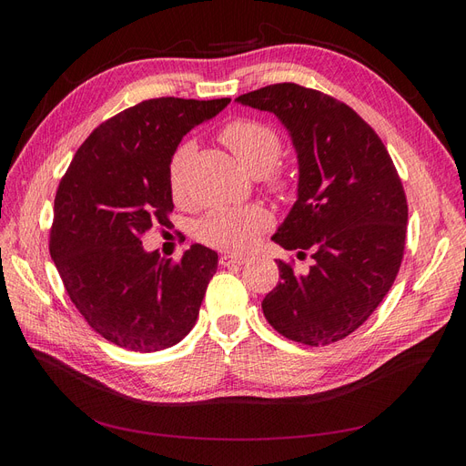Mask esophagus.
<instances>
[{"instance_id":"34e87169","label":"esophagus","mask_w":466,"mask_h":466,"mask_svg":"<svg viewBox=\"0 0 466 466\" xmlns=\"http://www.w3.org/2000/svg\"><path fill=\"white\" fill-rule=\"evenodd\" d=\"M245 262H248L247 257H243V255H233V252H228V255H221V257H219V264H221V266H241V264H245Z\"/></svg>"}]
</instances>
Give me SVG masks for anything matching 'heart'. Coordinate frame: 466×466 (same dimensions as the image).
Instances as JSON below:
<instances>
[{
  "label": "heart",
  "mask_w": 466,
  "mask_h": 466,
  "mask_svg": "<svg viewBox=\"0 0 466 466\" xmlns=\"http://www.w3.org/2000/svg\"><path fill=\"white\" fill-rule=\"evenodd\" d=\"M219 137L250 175H264L274 188L286 187L284 177L272 171L281 153L279 136L272 126L258 120H235L225 126ZM192 151L194 146L190 142H182L168 163V185L175 198H182L185 194V167ZM270 225L272 214L262 206L218 208L198 223V237L216 248L245 250L255 245L260 233Z\"/></svg>",
  "instance_id": "b5f03b06"
}]
</instances>
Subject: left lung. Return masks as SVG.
Masks as SVG:
<instances>
[{"label":"left lung","instance_id":"8db88e82","mask_svg":"<svg viewBox=\"0 0 466 466\" xmlns=\"http://www.w3.org/2000/svg\"><path fill=\"white\" fill-rule=\"evenodd\" d=\"M288 130L298 155V200L272 241L311 252L295 272L276 260L279 284L266 295V320L289 340L327 346L360 329L399 274L408 206L387 147L358 112L295 83L237 96Z\"/></svg>","mask_w":466,"mask_h":466}]
</instances>
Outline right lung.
<instances>
[{
  "mask_svg": "<svg viewBox=\"0 0 466 466\" xmlns=\"http://www.w3.org/2000/svg\"><path fill=\"white\" fill-rule=\"evenodd\" d=\"M229 103L149 98L95 128L69 163L54 200L50 257L77 311L112 344L159 351L198 319L218 252L194 243L173 264L146 250L142 235L168 223V163L180 139Z\"/></svg>",
  "mask_w": 466,
  "mask_h": 466,
  "instance_id": "obj_1",
  "label": "right lung"
}]
</instances>
